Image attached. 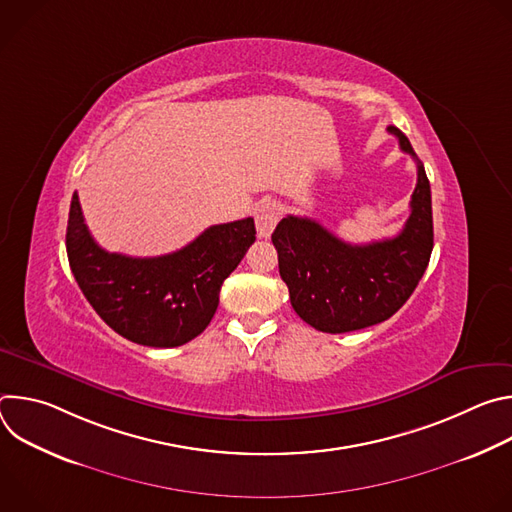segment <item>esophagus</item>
<instances>
[{
	"label": "esophagus",
	"instance_id": "esophagus-1",
	"mask_svg": "<svg viewBox=\"0 0 512 512\" xmlns=\"http://www.w3.org/2000/svg\"><path fill=\"white\" fill-rule=\"evenodd\" d=\"M279 214H281V210L275 200H263L257 204L253 216H255V225H257V235L261 239H267L273 233L275 225L279 223Z\"/></svg>",
	"mask_w": 512,
	"mask_h": 512
}]
</instances>
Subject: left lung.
Segmentation results:
<instances>
[{
	"label": "left lung",
	"mask_w": 512,
	"mask_h": 512,
	"mask_svg": "<svg viewBox=\"0 0 512 512\" xmlns=\"http://www.w3.org/2000/svg\"><path fill=\"white\" fill-rule=\"evenodd\" d=\"M389 133L417 164L411 214L397 237L350 245L312 218L291 214L271 235L291 306L320 332L342 334L389 320L427 269L433 249L429 180L405 133L393 125Z\"/></svg>",
	"instance_id": "8db88e82"
}]
</instances>
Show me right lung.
I'll use <instances>...</instances> for the list:
<instances>
[{
	"label": "right lung",
	"mask_w": 512,
	"mask_h": 512,
	"mask_svg": "<svg viewBox=\"0 0 512 512\" xmlns=\"http://www.w3.org/2000/svg\"><path fill=\"white\" fill-rule=\"evenodd\" d=\"M255 243L253 218L214 225L180 251L160 257L109 253L91 237L79 194H72L66 253L81 291L123 338L174 348L196 338L218 308L223 281Z\"/></svg>",
	"instance_id": "obj_1"
}]
</instances>
